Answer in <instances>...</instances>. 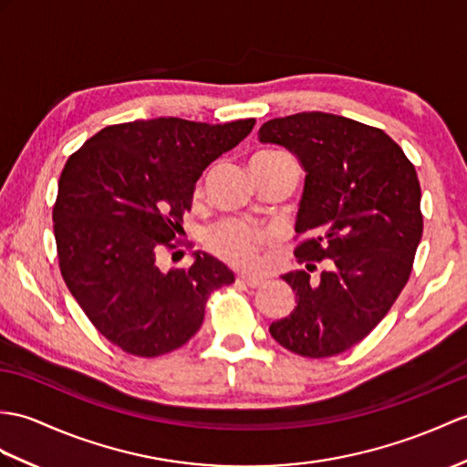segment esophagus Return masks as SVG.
<instances>
[{
  "instance_id": "esophagus-1",
  "label": "esophagus",
  "mask_w": 467,
  "mask_h": 467,
  "mask_svg": "<svg viewBox=\"0 0 467 467\" xmlns=\"http://www.w3.org/2000/svg\"><path fill=\"white\" fill-rule=\"evenodd\" d=\"M236 283H243V285H246L248 288H258L260 285H265V278H260V276H244V275H241L236 278Z\"/></svg>"
}]
</instances>
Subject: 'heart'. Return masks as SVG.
Segmentation results:
<instances>
[{"instance_id":"heart-1","label":"heart","mask_w":467,"mask_h":467,"mask_svg":"<svg viewBox=\"0 0 467 467\" xmlns=\"http://www.w3.org/2000/svg\"><path fill=\"white\" fill-rule=\"evenodd\" d=\"M276 153H263L258 157H268ZM273 243V234L268 231L254 229L241 221H223L214 224L207 233V246L226 263L251 270L260 263V251Z\"/></svg>"}]
</instances>
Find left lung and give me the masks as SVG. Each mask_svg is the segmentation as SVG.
<instances>
[{
    "mask_svg": "<svg viewBox=\"0 0 467 467\" xmlns=\"http://www.w3.org/2000/svg\"><path fill=\"white\" fill-rule=\"evenodd\" d=\"M258 140L288 149L306 172L295 224L306 270L283 275L296 306L268 330L300 356L340 354L378 327L408 283L424 231L416 169L382 129L332 113L270 119ZM322 259L327 268L314 281Z\"/></svg>",
    "mask_w": 467,
    "mask_h": 467,
    "instance_id": "left-lung-1",
    "label": "left lung"
}]
</instances>
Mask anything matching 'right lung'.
Segmentation results:
<instances>
[{"instance_id": "right-lung-1", "label": "right lung", "mask_w": 467, "mask_h": 467, "mask_svg": "<svg viewBox=\"0 0 467 467\" xmlns=\"http://www.w3.org/2000/svg\"><path fill=\"white\" fill-rule=\"evenodd\" d=\"M254 123L139 119L101 129L65 165L53 207L61 275L93 327L127 354L181 348L199 332L211 292L234 283L209 253L169 273L157 258L182 231L202 172Z\"/></svg>"}]
</instances>
